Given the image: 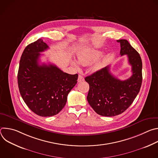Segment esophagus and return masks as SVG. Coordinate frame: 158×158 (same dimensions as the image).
Listing matches in <instances>:
<instances>
[{
    "mask_svg": "<svg viewBox=\"0 0 158 158\" xmlns=\"http://www.w3.org/2000/svg\"><path fill=\"white\" fill-rule=\"evenodd\" d=\"M84 81V77H83V76H81V75H79V76H78V79H77V81H78V82H81Z\"/></svg>",
    "mask_w": 158,
    "mask_h": 158,
    "instance_id": "34e87169",
    "label": "esophagus"
}]
</instances>
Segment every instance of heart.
Listing matches in <instances>:
<instances>
[{
  "mask_svg": "<svg viewBox=\"0 0 158 158\" xmlns=\"http://www.w3.org/2000/svg\"><path fill=\"white\" fill-rule=\"evenodd\" d=\"M103 54V51L95 49H87L82 50L78 52L77 59L78 62L83 65H88L93 64L98 60ZM107 62V57H103L95 63L91 67V70L93 72H97L101 70L105 66ZM76 67L78 68V65L76 62H73Z\"/></svg>",
  "mask_w": 158,
  "mask_h": 158,
  "instance_id": "heart-1",
  "label": "heart"
}]
</instances>
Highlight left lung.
<instances>
[{
	"mask_svg": "<svg viewBox=\"0 0 158 158\" xmlns=\"http://www.w3.org/2000/svg\"><path fill=\"white\" fill-rule=\"evenodd\" d=\"M117 42L121 45V56H127L132 76L121 81L112 75L109 66H107L85 78L89 84L87 101L96 113L102 116L111 117L123 113L136 98L142 84L143 64L140 55L127 40Z\"/></svg>",
	"mask_w": 158,
	"mask_h": 158,
	"instance_id": "1",
	"label": "left lung"
}]
</instances>
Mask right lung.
<instances>
[{"instance_id":"right-lung-1","label":"right lung","mask_w":158,"mask_h":158,"mask_svg":"<svg viewBox=\"0 0 158 158\" xmlns=\"http://www.w3.org/2000/svg\"><path fill=\"white\" fill-rule=\"evenodd\" d=\"M48 49L41 39L29 44L22 54L17 74L22 99L32 112L42 117L56 115L64 108L78 78L77 74L64 73L54 64L40 65V52Z\"/></svg>"}]
</instances>
